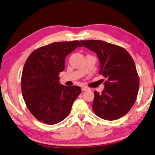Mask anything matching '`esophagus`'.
<instances>
[{
  "label": "esophagus",
  "mask_w": 155,
  "mask_h": 155,
  "mask_svg": "<svg viewBox=\"0 0 155 155\" xmlns=\"http://www.w3.org/2000/svg\"><path fill=\"white\" fill-rule=\"evenodd\" d=\"M89 89V88L88 87H85V86H82L81 87V90L82 91H87V90H88Z\"/></svg>",
  "instance_id": "obj_1"
}]
</instances>
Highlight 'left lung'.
<instances>
[{
  "label": "left lung",
  "instance_id": "1",
  "mask_svg": "<svg viewBox=\"0 0 155 155\" xmlns=\"http://www.w3.org/2000/svg\"><path fill=\"white\" fill-rule=\"evenodd\" d=\"M81 43L97 54L99 74L106 78L101 94L94 91L93 110L103 119L121 118L131 109L139 91V75L132 57L123 48L102 40H81Z\"/></svg>",
  "mask_w": 155,
  "mask_h": 155
}]
</instances>
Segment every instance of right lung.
<instances>
[{
    "label": "right lung",
    "mask_w": 155,
    "mask_h": 155,
    "mask_svg": "<svg viewBox=\"0 0 155 155\" xmlns=\"http://www.w3.org/2000/svg\"><path fill=\"white\" fill-rule=\"evenodd\" d=\"M82 45L79 41L54 42L30 54L24 66L21 88L30 112L40 121L55 125L66 118L80 87L66 86L60 81L69 54Z\"/></svg>",
    "instance_id": "add662e5"
}]
</instances>
